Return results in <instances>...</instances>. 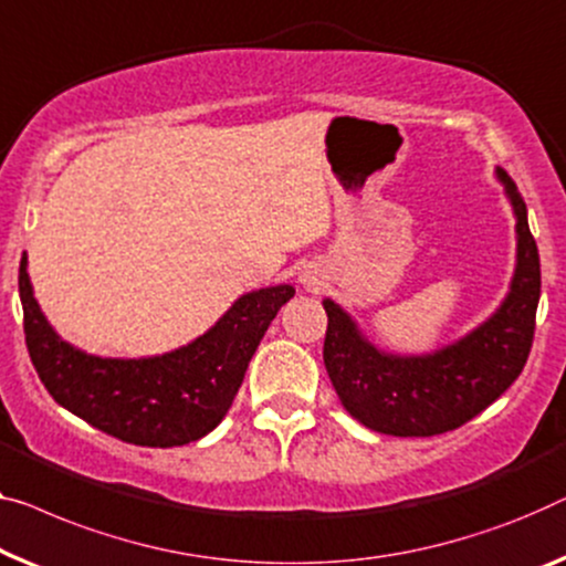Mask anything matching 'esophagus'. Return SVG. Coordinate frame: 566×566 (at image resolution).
Wrapping results in <instances>:
<instances>
[{
    "label": "esophagus",
    "mask_w": 566,
    "mask_h": 566,
    "mask_svg": "<svg viewBox=\"0 0 566 566\" xmlns=\"http://www.w3.org/2000/svg\"><path fill=\"white\" fill-rule=\"evenodd\" d=\"M302 282H305V284H315L317 280H315V276H305V280H302Z\"/></svg>",
    "instance_id": "obj_1"
}]
</instances>
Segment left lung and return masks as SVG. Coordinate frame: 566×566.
I'll return each instance as SVG.
<instances>
[{"label":"left lung","mask_w":566,"mask_h":566,"mask_svg":"<svg viewBox=\"0 0 566 566\" xmlns=\"http://www.w3.org/2000/svg\"><path fill=\"white\" fill-rule=\"evenodd\" d=\"M516 218V269L499 310L468 335L421 356L376 348L337 302L323 300V360L345 411L374 432L432 437L491 407L526 366L542 294L538 249L516 182L495 167Z\"/></svg>","instance_id":"1"}]
</instances>
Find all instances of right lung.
<instances>
[{"instance_id":"1","label":"right lung","mask_w":566,"mask_h":566,"mask_svg":"<svg viewBox=\"0 0 566 566\" xmlns=\"http://www.w3.org/2000/svg\"><path fill=\"white\" fill-rule=\"evenodd\" d=\"M294 297L276 284L241 294L218 323L163 356L104 358L65 343L32 292L28 254L20 261L24 340L40 381L71 415L122 442L180 447L221 424L266 327Z\"/></svg>"}]
</instances>
